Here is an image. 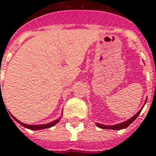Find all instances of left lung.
Segmentation results:
<instances>
[{
	"instance_id": "1",
	"label": "left lung",
	"mask_w": 156,
	"mask_h": 156,
	"mask_svg": "<svg viewBox=\"0 0 156 156\" xmlns=\"http://www.w3.org/2000/svg\"><path fill=\"white\" fill-rule=\"evenodd\" d=\"M146 103V102H145ZM145 105V104H144ZM141 109L140 111L138 112L137 114L135 115H134L133 117L130 118L129 119H128L127 121H125V122H123V123H120V124H115V125H111V126H109V125H104V124H97V126L99 128H101V129H125V128H127L131 123H133L135 119H136V118L139 116V115L140 114Z\"/></svg>"
}]
</instances>
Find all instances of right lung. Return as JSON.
<instances>
[{"label": "right lung", "mask_w": 156, "mask_h": 156, "mask_svg": "<svg viewBox=\"0 0 156 156\" xmlns=\"http://www.w3.org/2000/svg\"><path fill=\"white\" fill-rule=\"evenodd\" d=\"M2 97V96H1ZM13 117V116H12ZM14 118V119H15L16 122H18L19 124H22V126H24L25 128H27L29 129H32V130H37V129H48V128H51L52 126H54L55 124H57L58 122H59V119H57V120L52 121L51 123H49V124H39V125H29V124H25L22 123V122H20L19 120H17L15 117Z\"/></svg>", "instance_id": "add662e5"}]
</instances>
